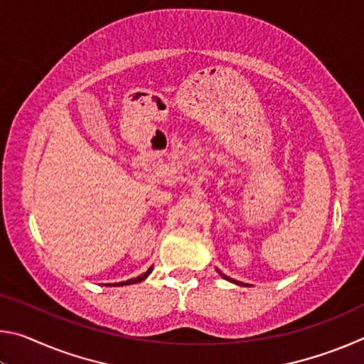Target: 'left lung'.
<instances>
[{"label": "left lung", "instance_id": "obj_1", "mask_svg": "<svg viewBox=\"0 0 364 364\" xmlns=\"http://www.w3.org/2000/svg\"><path fill=\"white\" fill-rule=\"evenodd\" d=\"M217 271H218V274L221 276V278L223 279H226V281H230V282H232V284H237V286H249V284H244V282H239V281H236V279H232V278H230V276H226V274H223L221 273V271L217 268Z\"/></svg>", "mask_w": 364, "mask_h": 364}]
</instances>
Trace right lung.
<instances>
[{
  "label": "right lung",
  "instance_id": "1",
  "mask_svg": "<svg viewBox=\"0 0 364 364\" xmlns=\"http://www.w3.org/2000/svg\"><path fill=\"white\" fill-rule=\"evenodd\" d=\"M152 273V267L146 271V273H143V274H139L138 278H133V279H128V281H123V282H117V284H107V286H130V284H136V282H141V281H144L147 276H149Z\"/></svg>",
  "mask_w": 364,
  "mask_h": 364
}]
</instances>
